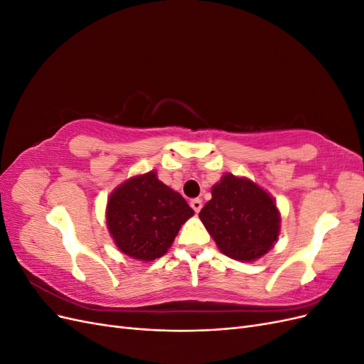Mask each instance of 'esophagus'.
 <instances>
[{
  "instance_id": "34e87169",
  "label": "esophagus",
  "mask_w": 364,
  "mask_h": 364,
  "mask_svg": "<svg viewBox=\"0 0 364 364\" xmlns=\"http://www.w3.org/2000/svg\"><path fill=\"white\" fill-rule=\"evenodd\" d=\"M191 208L194 209L196 213H199L200 209H202V200L200 199H193L191 200Z\"/></svg>"
}]
</instances>
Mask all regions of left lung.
<instances>
[{
    "label": "left lung",
    "mask_w": 364,
    "mask_h": 364,
    "mask_svg": "<svg viewBox=\"0 0 364 364\" xmlns=\"http://www.w3.org/2000/svg\"><path fill=\"white\" fill-rule=\"evenodd\" d=\"M213 199L199 214L220 252L255 261L277 243L281 215L273 197L247 178L226 173L213 186Z\"/></svg>",
    "instance_id": "8db88e82"
}]
</instances>
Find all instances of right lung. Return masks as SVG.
Returning <instances> with one entry per match:
<instances>
[{
    "label": "right lung",
    "instance_id": "right-lung-1",
    "mask_svg": "<svg viewBox=\"0 0 364 364\" xmlns=\"http://www.w3.org/2000/svg\"><path fill=\"white\" fill-rule=\"evenodd\" d=\"M193 215L183 197L162 183L153 170L121 183L106 208L107 229L117 247L139 261L165 255Z\"/></svg>",
    "mask_w": 364,
    "mask_h": 364
}]
</instances>
